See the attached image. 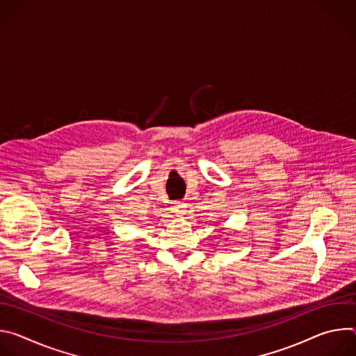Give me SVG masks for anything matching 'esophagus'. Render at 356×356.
Instances as JSON below:
<instances>
[{
    "mask_svg": "<svg viewBox=\"0 0 356 356\" xmlns=\"http://www.w3.org/2000/svg\"><path fill=\"white\" fill-rule=\"evenodd\" d=\"M174 211H175L179 216L185 215V212H186V204H184L182 201H175V202H174Z\"/></svg>",
    "mask_w": 356,
    "mask_h": 356,
    "instance_id": "1",
    "label": "esophagus"
}]
</instances>
